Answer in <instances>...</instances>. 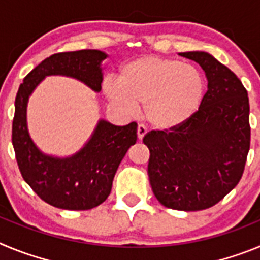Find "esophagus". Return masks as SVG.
<instances>
[{
    "mask_svg": "<svg viewBox=\"0 0 260 260\" xmlns=\"http://www.w3.org/2000/svg\"><path fill=\"white\" fill-rule=\"evenodd\" d=\"M146 134H147L146 127H144V126H142V125L138 126V128H137V137H138V141H142V139H143L144 135H146Z\"/></svg>",
    "mask_w": 260,
    "mask_h": 260,
    "instance_id": "obj_1",
    "label": "esophagus"
}]
</instances>
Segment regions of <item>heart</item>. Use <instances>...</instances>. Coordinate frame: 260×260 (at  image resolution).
Returning <instances> with one entry per match:
<instances>
[{
  "label": "heart",
  "mask_w": 260,
  "mask_h": 260,
  "mask_svg": "<svg viewBox=\"0 0 260 260\" xmlns=\"http://www.w3.org/2000/svg\"><path fill=\"white\" fill-rule=\"evenodd\" d=\"M105 96L117 109L134 114L143 104L151 126L172 130L189 121L206 92L201 70L191 63L158 56H144L121 68L118 82L105 80Z\"/></svg>",
  "instance_id": "heart-1"
}]
</instances>
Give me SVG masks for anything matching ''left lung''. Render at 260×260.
<instances>
[{"instance_id":"8db88e82","label":"left lung","mask_w":260,"mask_h":260,"mask_svg":"<svg viewBox=\"0 0 260 260\" xmlns=\"http://www.w3.org/2000/svg\"><path fill=\"white\" fill-rule=\"evenodd\" d=\"M180 56L198 62L207 92L183 125L143 138L150 150L148 177L162 206L201 211L215 206L237 186L250 150L247 91L233 71L207 52Z\"/></svg>"}]
</instances>
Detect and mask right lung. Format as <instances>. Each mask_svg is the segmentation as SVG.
Wrapping results in <instances>:
<instances>
[{
    "mask_svg": "<svg viewBox=\"0 0 260 260\" xmlns=\"http://www.w3.org/2000/svg\"><path fill=\"white\" fill-rule=\"evenodd\" d=\"M107 57V53L96 49L57 53L39 63L18 89L13 119V146L18 167L23 180L53 207L84 211L102 204L110 194L114 174L122 158L137 142L138 125L132 122L116 126L99 119L92 135L74 155H47L29 137L28 99L41 80L50 75L74 78L100 92L102 62Z\"/></svg>",
    "mask_w": 260,
    "mask_h": 260,
    "instance_id": "add662e5",
    "label": "right lung"
}]
</instances>
